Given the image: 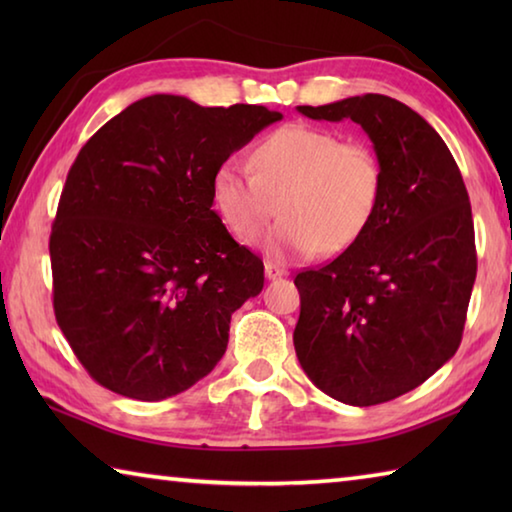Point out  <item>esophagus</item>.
<instances>
[{
	"label": "esophagus",
	"instance_id": "34e87169",
	"mask_svg": "<svg viewBox=\"0 0 512 512\" xmlns=\"http://www.w3.org/2000/svg\"><path fill=\"white\" fill-rule=\"evenodd\" d=\"M264 273H266L268 280H275V277H282V275H287V268H284L282 264L266 262V264H264Z\"/></svg>",
	"mask_w": 512,
	"mask_h": 512
}]
</instances>
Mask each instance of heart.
<instances>
[{"label": "heart", "instance_id": "obj_1", "mask_svg": "<svg viewBox=\"0 0 512 512\" xmlns=\"http://www.w3.org/2000/svg\"><path fill=\"white\" fill-rule=\"evenodd\" d=\"M250 173L223 162L212 201L237 237H255L284 214L266 239L275 257L339 255L366 235L384 196V167L372 146L309 124H287L259 140Z\"/></svg>", "mask_w": 512, "mask_h": 512}]
</instances>
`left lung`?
Instances as JSON below:
<instances>
[{"label":"left lung","instance_id":"1","mask_svg":"<svg viewBox=\"0 0 512 512\" xmlns=\"http://www.w3.org/2000/svg\"><path fill=\"white\" fill-rule=\"evenodd\" d=\"M298 112L352 119L384 167V196L366 235L296 275L298 361L343 404L395 400L461 345L476 277L470 196L443 137L402 101L363 94Z\"/></svg>","mask_w":512,"mask_h":512}]
</instances>
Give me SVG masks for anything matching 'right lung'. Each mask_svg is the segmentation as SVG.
I'll list each match as a JSON object with an SVG mask.
<instances>
[{"mask_svg":"<svg viewBox=\"0 0 512 512\" xmlns=\"http://www.w3.org/2000/svg\"><path fill=\"white\" fill-rule=\"evenodd\" d=\"M282 112L153 94L76 155L51 225L58 327L108 391L160 402L210 375L264 264L212 210V176Z\"/></svg>","mask_w":512,"mask_h":512,"instance_id":"right-lung-1","label":"right lung"}]
</instances>
